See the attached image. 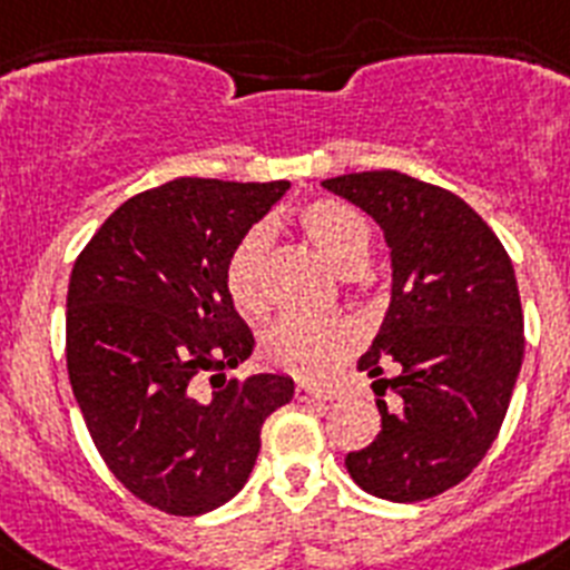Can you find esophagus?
Masks as SVG:
<instances>
[{"mask_svg":"<svg viewBox=\"0 0 570 570\" xmlns=\"http://www.w3.org/2000/svg\"><path fill=\"white\" fill-rule=\"evenodd\" d=\"M295 399H298V402H333L335 393L333 390H321L313 387V384L298 381V384H295Z\"/></svg>","mask_w":570,"mask_h":570,"instance_id":"34e87169","label":"esophagus"}]
</instances>
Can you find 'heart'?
Wrapping results in <instances>:
<instances>
[{
	"label": "heart",
	"instance_id": "1",
	"mask_svg": "<svg viewBox=\"0 0 570 570\" xmlns=\"http://www.w3.org/2000/svg\"><path fill=\"white\" fill-rule=\"evenodd\" d=\"M298 226L313 249L338 275H355L373 246V226L361 212L338 200H313L298 212ZM269 229L246 232L226 261V292L246 315L264 313V266ZM355 326L344 318H281L264 335V358L301 379H321L353 353Z\"/></svg>",
	"mask_w": 570,
	"mask_h": 570
}]
</instances>
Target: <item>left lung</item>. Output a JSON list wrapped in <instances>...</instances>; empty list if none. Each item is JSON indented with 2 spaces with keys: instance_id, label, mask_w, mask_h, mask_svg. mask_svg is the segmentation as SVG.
<instances>
[{
  "instance_id": "8db88e82",
  "label": "left lung",
  "mask_w": 570,
  "mask_h": 570,
  "mask_svg": "<svg viewBox=\"0 0 570 570\" xmlns=\"http://www.w3.org/2000/svg\"><path fill=\"white\" fill-rule=\"evenodd\" d=\"M367 212L390 246V306L358 358L379 402L381 433L344 464L361 491L419 502L470 476L491 450L522 367L517 275L493 229L453 191L402 171L321 183ZM384 366L400 373L379 380Z\"/></svg>"
}]
</instances>
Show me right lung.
<instances>
[{
    "label": "right lung",
    "mask_w": 570,
    "mask_h": 570,
    "mask_svg": "<svg viewBox=\"0 0 570 570\" xmlns=\"http://www.w3.org/2000/svg\"><path fill=\"white\" fill-rule=\"evenodd\" d=\"M286 189L177 177L122 203L73 264L71 390L108 470L151 508L200 517L229 502L264 422L295 395L284 373L226 379L255 350L226 261ZM203 372L216 373L212 394L196 384Z\"/></svg>",
    "instance_id": "add662e5"
}]
</instances>
